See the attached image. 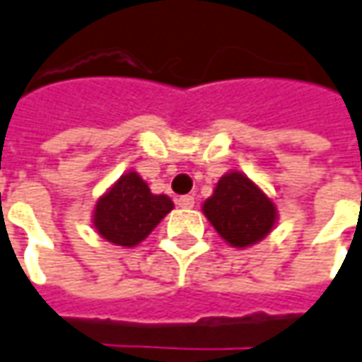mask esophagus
<instances>
[{"instance_id": "1", "label": "esophagus", "mask_w": 362, "mask_h": 362, "mask_svg": "<svg viewBox=\"0 0 362 362\" xmlns=\"http://www.w3.org/2000/svg\"><path fill=\"white\" fill-rule=\"evenodd\" d=\"M177 205L181 206V209H193L195 206V197L191 195H183L177 199Z\"/></svg>"}]
</instances>
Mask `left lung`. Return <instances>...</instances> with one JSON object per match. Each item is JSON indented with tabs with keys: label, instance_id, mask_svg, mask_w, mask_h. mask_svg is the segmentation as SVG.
<instances>
[{
	"label": "left lung",
	"instance_id": "left-lung-1",
	"mask_svg": "<svg viewBox=\"0 0 362 362\" xmlns=\"http://www.w3.org/2000/svg\"><path fill=\"white\" fill-rule=\"evenodd\" d=\"M203 213L228 244L244 248L262 240L276 223V206L252 181L238 171L216 183Z\"/></svg>",
	"mask_w": 362,
	"mask_h": 362
}]
</instances>
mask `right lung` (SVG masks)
I'll return each instance as SVG.
<instances>
[{"mask_svg": "<svg viewBox=\"0 0 362 362\" xmlns=\"http://www.w3.org/2000/svg\"><path fill=\"white\" fill-rule=\"evenodd\" d=\"M173 209L167 195H153L148 183L129 171L116 181L94 209V226L102 238L118 246H136Z\"/></svg>", "mask_w": 362, "mask_h": 362, "instance_id": "add662e5", "label": "right lung"}]
</instances>
